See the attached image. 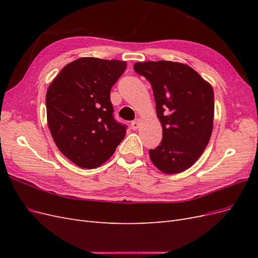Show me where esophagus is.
<instances>
[{
  "label": "esophagus",
  "instance_id": "esophagus-1",
  "mask_svg": "<svg viewBox=\"0 0 258 258\" xmlns=\"http://www.w3.org/2000/svg\"><path fill=\"white\" fill-rule=\"evenodd\" d=\"M140 122H141V120H140L139 118H137L136 120H134L131 122V128L134 130H137L139 127H140Z\"/></svg>",
  "mask_w": 258,
  "mask_h": 258
}]
</instances>
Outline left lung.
Returning a JSON list of instances; mask_svg holds the SVG:
<instances>
[{
  "mask_svg": "<svg viewBox=\"0 0 258 258\" xmlns=\"http://www.w3.org/2000/svg\"><path fill=\"white\" fill-rule=\"evenodd\" d=\"M134 69L151 83L162 126V140L150 150L151 160L163 173L182 172L198 160L212 135V86L179 62H137Z\"/></svg>",
  "mask_w": 258,
  "mask_h": 258,
  "instance_id": "8db88e82",
  "label": "left lung"
}]
</instances>
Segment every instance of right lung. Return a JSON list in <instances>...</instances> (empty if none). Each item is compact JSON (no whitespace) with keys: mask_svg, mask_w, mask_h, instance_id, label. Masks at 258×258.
Returning <instances> with one entry per match:
<instances>
[{"mask_svg":"<svg viewBox=\"0 0 258 258\" xmlns=\"http://www.w3.org/2000/svg\"><path fill=\"white\" fill-rule=\"evenodd\" d=\"M127 63L85 57L61 70L46 93L47 123L59 151L93 169L114 154L127 127L114 119L110 92Z\"/></svg>","mask_w":258,"mask_h":258,"instance_id":"obj_1","label":"right lung"}]
</instances>
